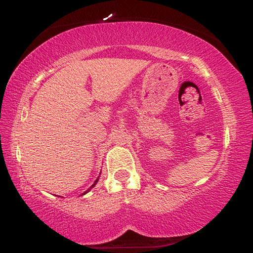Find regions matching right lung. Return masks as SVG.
Wrapping results in <instances>:
<instances>
[{
  "label": "right lung",
  "mask_w": 253,
  "mask_h": 253,
  "mask_svg": "<svg viewBox=\"0 0 253 253\" xmlns=\"http://www.w3.org/2000/svg\"><path fill=\"white\" fill-rule=\"evenodd\" d=\"M97 181H98V179H96V181H95V183H93V184H92V185H91V187H93V186H95V185H96V183H97ZM91 187H90V188H91ZM90 188H89V190H87V191H85L84 194H85V193H87V192H89V191H90Z\"/></svg>",
  "instance_id": "add662e5"
}]
</instances>
